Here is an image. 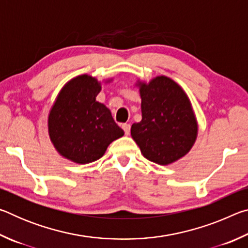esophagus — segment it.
<instances>
[{"label":"esophagus","instance_id":"1","mask_svg":"<svg viewBox=\"0 0 248 248\" xmlns=\"http://www.w3.org/2000/svg\"><path fill=\"white\" fill-rule=\"evenodd\" d=\"M121 128L124 129L125 136H129V134H130V124H124L123 125H121Z\"/></svg>","mask_w":248,"mask_h":248}]
</instances>
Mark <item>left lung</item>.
Wrapping results in <instances>:
<instances>
[{
  "instance_id": "1",
  "label": "left lung",
  "mask_w": 248,
  "mask_h": 248,
  "mask_svg": "<svg viewBox=\"0 0 248 248\" xmlns=\"http://www.w3.org/2000/svg\"><path fill=\"white\" fill-rule=\"evenodd\" d=\"M142 120L131 137L149 161L169 165L189 153L198 137V121L183 87L165 75L138 79Z\"/></svg>"
}]
</instances>
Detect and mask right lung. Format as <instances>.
<instances>
[{"label":"right lung","mask_w":248,"mask_h":248,"mask_svg":"<svg viewBox=\"0 0 248 248\" xmlns=\"http://www.w3.org/2000/svg\"><path fill=\"white\" fill-rule=\"evenodd\" d=\"M103 82L89 74L71 78L59 92L48 114V134L54 149L77 164L100 158L108 145L124 134L110 110L96 100Z\"/></svg>","instance_id":"1"}]
</instances>
